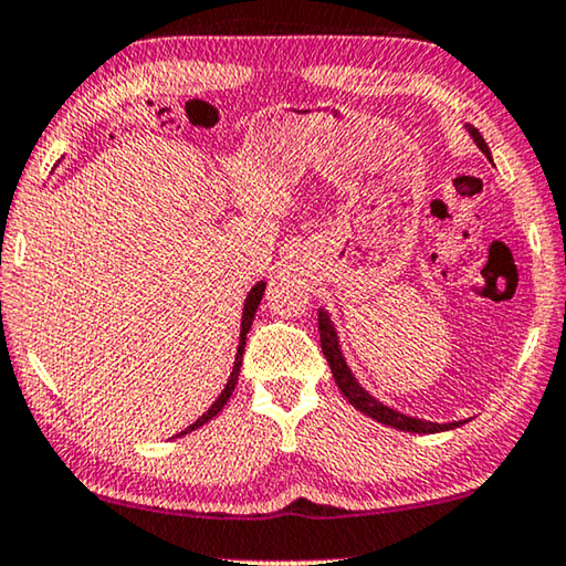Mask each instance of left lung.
Instances as JSON below:
<instances>
[{
	"label": "left lung",
	"mask_w": 566,
	"mask_h": 566,
	"mask_svg": "<svg viewBox=\"0 0 566 566\" xmlns=\"http://www.w3.org/2000/svg\"><path fill=\"white\" fill-rule=\"evenodd\" d=\"M470 137L475 139V145L485 151L488 159H491V151H488V145L483 142V137H480V132L470 129ZM317 327H319V345H323V356L327 358V364H331L337 389L343 391L345 399H348L358 411H364V415L374 417L376 421H381V424H386V427L401 429V432H417V434H434V432H444V429H454V427L465 424V421H452V424H434V421L407 417V415H401V411H396L391 407H384L381 401L374 399V396H370L364 389V386H360L356 378H353L350 368H348V364H345V358L340 353V345H337L335 327H333L331 317H327L325 310H319Z\"/></svg>",
	"instance_id": "left-lung-1"
}]
</instances>
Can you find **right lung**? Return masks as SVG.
<instances>
[{
	"instance_id": "1",
	"label": "right lung",
	"mask_w": 566,
	"mask_h": 566,
	"mask_svg": "<svg viewBox=\"0 0 566 566\" xmlns=\"http://www.w3.org/2000/svg\"><path fill=\"white\" fill-rule=\"evenodd\" d=\"M261 294H264V282H259V284L254 286V290L249 292L247 305H243L241 340H239V350H235V360H233V370H231L229 384H226V389L221 391V396H218V399H216L213 403H210V409L206 411V415H202L198 421H192V424H190L188 429H182L180 437H182V434H188V432H192V429H198V427L206 424V421L213 419V417L218 415V411H221V409L226 407V401L231 399V394H233V389H235V381H239V370H241V360H243V345H247V333L251 331V323H254V315H256V307H259V302H261Z\"/></svg>"
}]
</instances>
